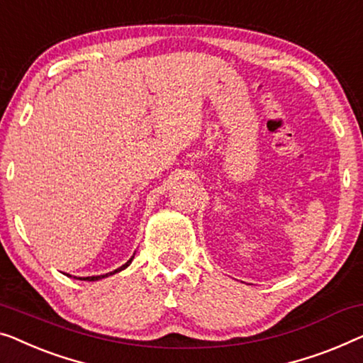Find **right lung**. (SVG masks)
<instances>
[{
	"label": "right lung",
	"mask_w": 363,
	"mask_h": 363,
	"mask_svg": "<svg viewBox=\"0 0 363 363\" xmlns=\"http://www.w3.org/2000/svg\"><path fill=\"white\" fill-rule=\"evenodd\" d=\"M133 259H134V255L130 257V259L125 262V264L123 265V267H119V269H116L114 272H109V273H106V275H98V277H83V278H77V277H73V278H77V280H86V281H96V280H101V278H106V277H109V275H114V273H118V272H121V270H124V269H128V267L130 265V262H133ZM67 277H72V275H68V273H65Z\"/></svg>",
	"instance_id": "obj_1"
}]
</instances>
